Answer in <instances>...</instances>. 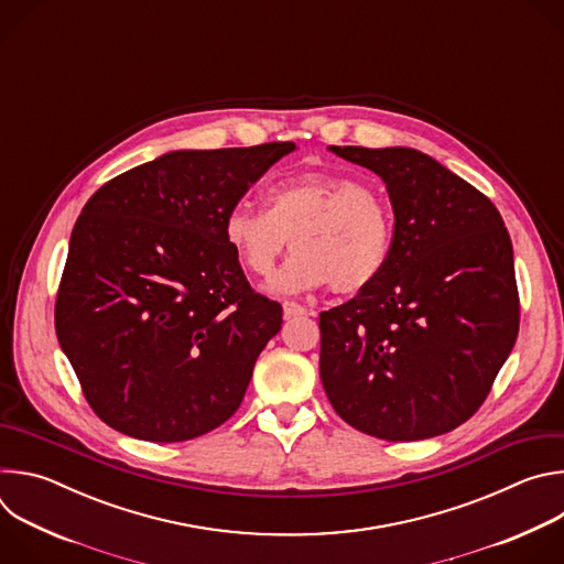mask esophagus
Listing matches in <instances>:
<instances>
[{
	"label": "esophagus",
	"instance_id": "34e87169",
	"mask_svg": "<svg viewBox=\"0 0 564 564\" xmlns=\"http://www.w3.org/2000/svg\"><path fill=\"white\" fill-rule=\"evenodd\" d=\"M283 314H285V318L301 316V314H307V307L301 305V303H294V301H285L283 303Z\"/></svg>",
	"mask_w": 564,
	"mask_h": 564
}]
</instances>
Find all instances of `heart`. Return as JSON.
<instances>
[{"mask_svg": "<svg viewBox=\"0 0 564 564\" xmlns=\"http://www.w3.org/2000/svg\"><path fill=\"white\" fill-rule=\"evenodd\" d=\"M225 240L254 276H270L288 248L296 250L270 283L274 292H301L330 283L350 294L386 270L394 220L386 196L344 174L305 172L274 183L265 209L234 205L225 216Z\"/></svg>", "mask_w": 564, "mask_h": 564, "instance_id": "b5f03b06", "label": "heart"}]
</instances>
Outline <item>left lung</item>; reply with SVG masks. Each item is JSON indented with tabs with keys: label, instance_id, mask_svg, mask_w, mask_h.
Segmentation results:
<instances>
[{
	"label": "left lung",
	"instance_id": "1",
	"mask_svg": "<svg viewBox=\"0 0 564 564\" xmlns=\"http://www.w3.org/2000/svg\"><path fill=\"white\" fill-rule=\"evenodd\" d=\"M330 151L386 183L394 240L375 283L321 312V381L366 435H444L475 415L518 339L509 231L485 194L417 149Z\"/></svg>",
	"mask_w": 564,
	"mask_h": 564
}]
</instances>
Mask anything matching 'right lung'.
Returning a JSON list of instances; mask_svg holds the SVG:
<instances>
[{
	"label": "right lung",
	"instance_id": "obj_1",
	"mask_svg": "<svg viewBox=\"0 0 564 564\" xmlns=\"http://www.w3.org/2000/svg\"><path fill=\"white\" fill-rule=\"evenodd\" d=\"M294 142L170 151L79 214L55 333L94 413L144 442H187L240 406L281 330L225 240V216Z\"/></svg>",
	"mask_w": 564,
	"mask_h": 564
}]
</instances>
